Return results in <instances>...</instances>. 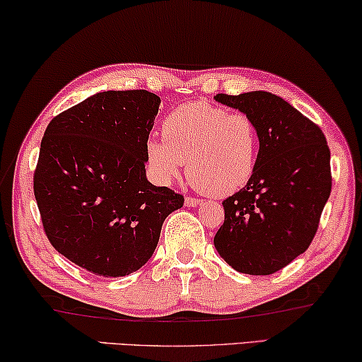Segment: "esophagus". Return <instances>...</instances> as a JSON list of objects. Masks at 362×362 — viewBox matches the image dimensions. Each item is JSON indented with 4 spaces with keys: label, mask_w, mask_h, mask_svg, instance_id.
<instances>
[{
    "label": "esophagus",
    "mask_w": 362,
    "mask_h": 362,
    "mask_svg": "<svg viewBox=\"0 0 362 362\" xmlns=\"http://www.w3.org/2000/svg\"><path fill=\"white\" fill-rule=\"evenodd\" d=\"M199 204V199L198 198H193V197H187L185 198V206L188 208H195Z\"/></svg>",
    "instance_id": "34e87169"
}]
</instances>
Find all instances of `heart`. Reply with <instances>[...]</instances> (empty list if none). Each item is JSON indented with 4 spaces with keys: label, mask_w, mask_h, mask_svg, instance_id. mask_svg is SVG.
<instances>
[{
    "label": "heart",
    "mask_w": 362,
    "mask_h": 362,
    "mask_svg": "<svg viewBox=\"0 0 362 362\" xmlns=\"http://www.w3.org/2000/svg\"><path fill=\"white\" fill-rule=\"evenodd\" d=\"M164 139L146 143L149 169L160 183L187 175L209 197H229L252 180L258 163L260 133L245 112L204 100L187 102L172 110L160 127Z\"/></svg>",
    "instance_id": "1"
}]
</instances>
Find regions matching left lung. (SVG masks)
Masks as SVG:
<instances>
[{"label": "left lung", "mask_w": 362, "mask_h": 362, "mask_svg": "<svg viewBox=\"0 0 362 362\" xmlns=\"http://www.w3.org/2000/svg\"><path fill=\"white\" fill-rule=\"evenodd\" d=\"M249 113L260 133L255 174L226 198L214 247L247 274H273L309 249L332 192L330 149L319 125L279 95L216 94Z\"/></svg>", "instance_id": "left-lung-1"}]
</instances>
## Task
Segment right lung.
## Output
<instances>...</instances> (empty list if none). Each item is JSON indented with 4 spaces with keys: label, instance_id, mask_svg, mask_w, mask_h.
Instances as JSON below:
<instances>
[{
    "label": "right lung",
    "instance_id": "add662e5",
    "mask_svg": "<svg viewBox=\"0 0 362 362\" xmlns=\"http://www.w3.org/2000/svg\"><path fill=\"white\" fill-rule=\"evenodd\" d=\"M160 99L144 89L105 90L52 118L34 170L47 239L97 276L146 263L180 193L146 179V143Z\"/></svg>",
    "mask_w": 362,
    "mask_h": 362
}]
</instances>
